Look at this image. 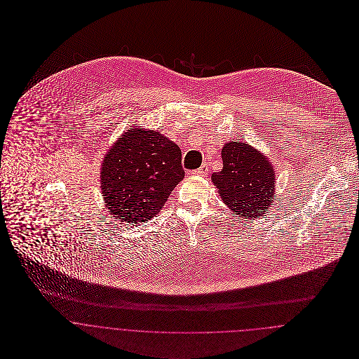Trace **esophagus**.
<instances>
[{"mask_svg": "<svg viewBox=\"0 0 359 359\" xmlns=\"http://www.w3.org/2000/svg\"><path fill=\"white\" fill-rule=\"evenodd\" d=\"M207 171H208V167L203 164L201 168H198V170H195V171H192V174H195V175H202V177H205V174H207Z\"/></svg>", "mask_w": 359, "mask_h": 359, "instance_id": "esophagus-1", "label": "esophagus"}]
</instances>
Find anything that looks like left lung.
Instances as JSON below:
<instances>
[{
    "label": "left lung",
    "mask_w": 359,
    "mask_h": 359,
    "mask_svg": "<svg viewBox=\"0 0 359 359\" xmlns=\"http://www.w3.org/2000/svg\"><path fill=\"white\" fill-rule=\"evenodd\" d=\"M222 170L211 174L224 203L245 218H259L275 201V171L266 156L243 141L226 142Z\"/></svg>",
    "instance_id": "obj_1"
}]
</instances>
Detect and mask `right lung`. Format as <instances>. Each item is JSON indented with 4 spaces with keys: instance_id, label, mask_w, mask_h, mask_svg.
Listing matches in <instances>:
<instances>
[{
    "instance_id": "obj_1",
    "label": "right lung",
    "mask_w": 359,
    "mask_h": 359,
    "mask_svg": "<svg viewBox=\"0 0 359 359\" xmlns=\"http://www.w3.org/2000/svg\"><path fill=\"white\" fill-rule=\"evenodd\" d=\"M182 152L163 134L130 128L104 154L101 188L106 208L121 222H144L160 212L184 178Z\"/></svg>"
}]
</instances>
